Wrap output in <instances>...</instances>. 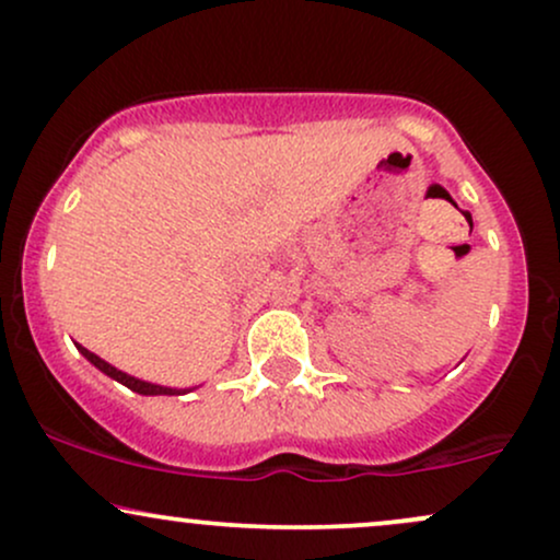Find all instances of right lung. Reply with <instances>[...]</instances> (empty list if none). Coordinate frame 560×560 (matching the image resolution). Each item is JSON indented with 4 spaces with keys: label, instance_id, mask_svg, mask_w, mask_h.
I'll return each instance as SVG.
<instances>
[{
    "label": "right lung",
    "instance_id": "right-lung-1",
    "mask_svg": "<svg viewBox=\"0 0 560 560\" xmlns=\"http://www.w3.org/2000/svg\"><path fill=\"white\" fill-rule=\"evenodd\" d=\"M78 352L85 357L91 365H96L101 373L109 375V378H114L117 383H122V386H127L130 390H135V394H143V396H179V394H187V390L192 388H170V386H156V383H148V381H140V378H132V375L122 373V370H117L114 365H109L106 360H101L98 354L88 352L85 347L78 345Z\"/></svg>",
    "mask_w": 560,
    "mask_h": 560
}]
</instances>
